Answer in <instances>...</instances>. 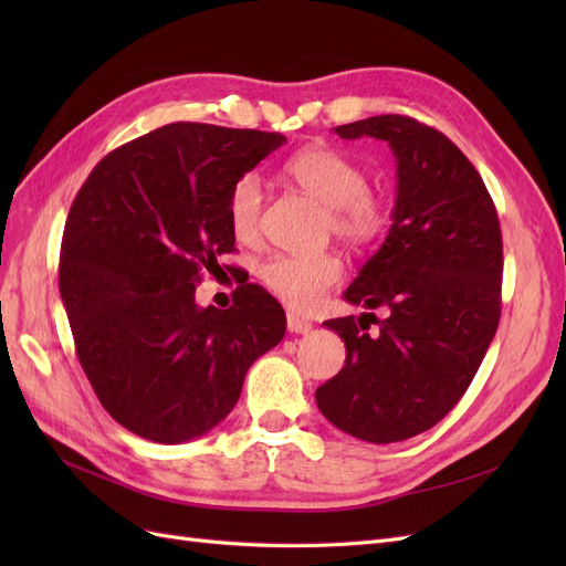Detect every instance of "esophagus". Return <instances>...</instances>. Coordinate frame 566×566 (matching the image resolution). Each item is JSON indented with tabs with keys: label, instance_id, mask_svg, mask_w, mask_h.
I'll list each match as a JSON object with an SVG mask.
<instances>
[{
	"label": "esophagus",
	"instance_id": "obj_1",
	"mask_svg": "<svg viewBox=\"0 0 566 566\" xmlns=\"http://www.w3.org/2000/svg\"><path fill=\"white\" fill-rule=\"evenodd\" d=\"M285 321H287V331L295 333V335H306V333L312 331V323L306 321V318H302V316H297L295 312H287Z\"/></svg>",
	"mask_w": 566,
	"mask_h": 566
}]
</instances>
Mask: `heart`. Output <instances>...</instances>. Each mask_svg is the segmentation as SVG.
I'll list each match as a JSON object with an SVG mask.
<instances>
[{
  "label": "heart",
  "instance_id": "obj_1",
  "mask_svg": "<svg viewBox=\"0 0 566 566\" xmlns=\"http://www.w3.org/2000/svg\"><path fill=\"white\" fill-rule=\"evenodd\" d=\"M285 177L304 193L328 205V229L342 243L370 248L391 227V200L368 186L366 169L331 146H310L295 153L283 167ZM264 191L256 177L238 179L227 200L231 233L243 243L256 241L262 229ZM345 276L339 254L279 252L260 266L264 285L293 310H314Z\"/></svg>",
  "mask_w": 566,
  "mask_h": 566
}]
</instances>
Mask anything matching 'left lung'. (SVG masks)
Listing matches in <instances>:
<instances>
[{"label":"left lung","instance_id":"obj_1","mask_svg":"<svg viewBox=\"0 0 566 566\" xmlns=\"http://www.w3.org/2000/svg\"><path fill=\"white\" fill-rule=\"evenodd\" d=\"M335 132L389 144L397 202L382 248L345 293L387 316L325 321L345 339L347 358L316 389V403L356 439L403 441L449 416L499 331V212L465 153L416 117L375 115ZM366 317L379 321L380 334L367 333Z\"/></svg>","mask_w":566,"mask_h":566}]
</instances>
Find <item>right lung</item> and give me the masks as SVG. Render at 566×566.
<instances>
[{
    "label": "right lung",
    "instance_id": "1",
    "mask_svg": "<svg viewBox=\"0 0 566 566\" xmlns=\"http://www.w3.org/2000/svg\"><path fill=\"white\" fill-rule=\"evenodd\" d=\"M285 136L172 123L111 150L67 212L59 287L80 366L111 418L158 443L202 437L248 368L285 335V312L245 283L233 306L196 304L231 254V186Z\"/></svg>",
    "mask_w": 566,
    "mask_h": 566
}]
</instances>
